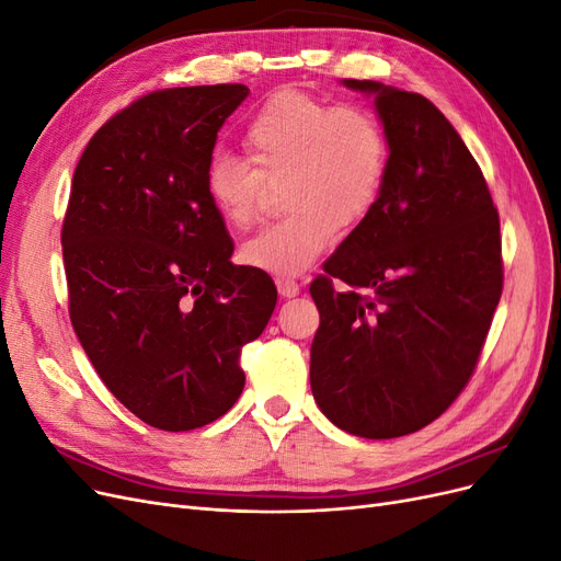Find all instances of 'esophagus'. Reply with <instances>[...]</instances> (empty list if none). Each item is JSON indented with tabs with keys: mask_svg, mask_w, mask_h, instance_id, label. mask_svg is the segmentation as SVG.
I'll return each mask as SVG.
<instances>
[{
	"mask_svg": "<svg viewBox=\"0 0 561 561\" xmlns=\"http://www.w3.org/2000/svg\"><path fill=\"white\" fill-rule=\"evenodd\" d=\"M276 287H278V295L280 297H297L299 295V283L293 280V278H278L276 280Z\"/></svg>",
	"mask_w": 561,
	"mask_h": 561,
	"instance_id": "34e87169",
	"label": "esophagus"
}]
</instances>
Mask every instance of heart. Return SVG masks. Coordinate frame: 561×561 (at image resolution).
I'll use <instances>...</instances> for the list:
<instances>
[{
  "mask_svg": "<svg viewBox=\"0 0 561 561\" xmlns=\"http://www.w3.org/2000/svg\"><path fill=\"white\" fill-rule=\"evenodd\" d=\"M248 161L215 157L206 194L233 229L260 217L267 184H283V222L254 233L241 248L248 266L271 276H297L334 241L336 229L358 227L383 194L390 142L379 118L360 107H334L280 91L250 118Z\"/></svg>",
  "mask_w": 561,
  "mask_h": 561,
  "instance_id": "1",
  "label": "heart"
}]
</instances>
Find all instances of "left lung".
<instances>
[{"label": "left lung", "mask_w": 561, "mask_h": 561, "mask_svg": "<svg viewBox=\"0 0 561 561\" xmlns=\"http://www.w3.org/2000/svg\"><path fill=\"white\" fill-rule=\"evenodd\" d=\"M342 83L375 98L390 165L377 208L311 283V390L336 428L390 439L435 421L478 365L503 290L501 227L478 161L431 100Z\"/></svg>", "instance_id": "obj_1"}]
</instances>
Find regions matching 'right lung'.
Returning <instances> with one entry per match:
<instances>
[{
  "label": "right lung",
  "mask_w": 561,
  "mask_h": 561,
  "mask_svg": "<svg viewBox=\"0 0 561 561\" xmlns=\"http://www.w3.org/2000/svg\"><path fill=\"white\" fill-rule=\"evenodd\" d=\"M243 83L154 91L83 149L62 222L70 318L100 379L161 431L227 414L245 386L241 348L276 307L264 271L231 264L206 194L217 133Z\"/></svg>",
  "instance_id": "add662e5"
}]
</instances>
